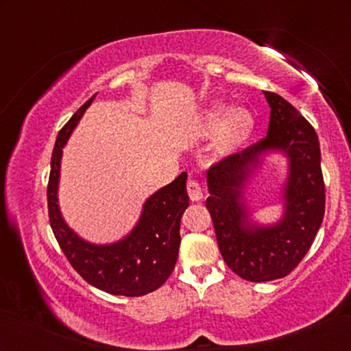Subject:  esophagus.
Wrapping results in <instances>:
<instances>
[{"mask_svg": "<svg viewBox=\"0 0 351 351\" xmlns=\"http://www.w3.org/2000/svg\"><path fill=\"white\" fill-rule=\"evenodd\" d=\"M186 191H189L191 201H199L203 198V189H201V184L196 179H190L186 182Z\"/></svg>", "mask_w": 351, "mask_h": 351, "instance_id": "obj_1", "label": "esophagus"}]
</instances>
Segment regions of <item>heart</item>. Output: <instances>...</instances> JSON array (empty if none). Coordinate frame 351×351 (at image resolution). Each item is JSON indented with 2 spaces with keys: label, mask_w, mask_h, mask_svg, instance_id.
Listing matches in <instances>:
<instances>
[{
  "label": "heart",
  "mask_w": 351,
  "mask_h": 351,
  "mask_svg": "<svg viewBox=\"0 0 351 351\" xmlns=\"http://www.w3.org/2000/svg\"><path fill=\"white\" fill-rule=\"evenodd\" d=\"M225 124V134L223 138L225 142L237 143L241 141V138L246 137V134L251 131L252 128V117L247 110L238 108L230 112L228 107H223V105H215L206 113L204 117V126L209 131H217Z\"/></svg>",
  "instance_id": "obj_1"
}]
</instances>
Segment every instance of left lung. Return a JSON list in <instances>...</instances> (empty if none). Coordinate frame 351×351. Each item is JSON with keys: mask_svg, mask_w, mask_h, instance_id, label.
I'll return each mask as SVG.
<instances>
[{"mask_svg": "<svg viewBox=\"0 0 351 351\" xmlns=\"http://www.w3.org/2000/svg\"><path fill=\"white\" fill-rule=\"evenodd\" d=\"M270 104L267 136L209 167L206 199L215 238L225 263L243 280L262 282L285 278L299 265L313 243L324 217V179L315 129L295 107L275 93L263 90ZM270 147L285 149L291 161L285 189L287 213L273 228L247 222L241 200L242 184Z\"/></svg>", "mask_w": 351, "mask_h": 351, "instance_id": "left-lung-1", "label": "left lung"}]
</instances>
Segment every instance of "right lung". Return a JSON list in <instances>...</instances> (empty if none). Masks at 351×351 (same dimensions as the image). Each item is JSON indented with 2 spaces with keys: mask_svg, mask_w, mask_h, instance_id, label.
<instances>
[{
  "mask_svg": "<svg viewBox=\"0 0 351 351\" xmlns=\"http://www.w3.org/2000/svg\"><path fill=\"white\" fill-rule=\"evenodd\" d=\"M94 97L76 110L57 136L47 182L49 223L66 261L84 281L113 295H145L165 285L174 270L180 246V217L190 201L186 172L147 199L137 227L119 243L95 246L76 237L57 206V182L62 147Z\"/></svg>",
  "mask_w": 351,
  "mask_h": 351,
  "instance_id": "right-lung-1",
  "label": "right lung"
}]
</instances>
